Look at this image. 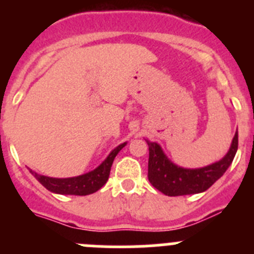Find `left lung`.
<instances>
[{"mask_svg": "<svg viewBox=\"0 0 254 254\" xmlns=\"http://www.w3.org/2000/svg\"><path fill=\"white\" fill-rule=\"evenodd\" d=\"M149 145V181L156 190L167 196H185L208 190L223 176L232 164L238 150V131L228 154L217 163L199 169H183L177 167L164 155L156 142Z\"/></svg>", "mask_w": 254, "mask_h": 254, "instance_id": "8db88e82", "label": "left lung"}]
</instances>
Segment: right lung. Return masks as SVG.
Listing matches in <instances>:
<instances>
[{"label":"right lung","mask_w":254,"mask_h":254,"mask_svg":"<svg viewBox=\"0 0 254 254\" xmlns=\"http://www.w3.org/2000/svg\"><path fill=\"white\" fill-rule=\"evenodd\" d=\"M126 146L122 143L109 154L107 159L100 164L99 167L93 172L86 173L84 176L73 177V178H51V177L40 176L38 173L30 170L40 185L44 186L48 190L60 194H75V196H86L96 192L107 183L111 173L112 164H113L116 155Z\"/></svg>","instance_id":"1"}]
</instances>
